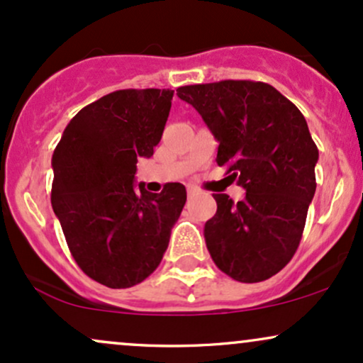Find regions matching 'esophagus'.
<instances>
[{"label": "esophagus", "mask_w": 363, "mask_h": 363, "mask_svg": "<svg viewBox=\"0 0 363 363\" xmlns=\"http://www.w3.org/2000/svg\"><path fill=\"white\" fill-rule=\"evenodd\" d=\"M196 191H198V189H196V187H193V186H189V187H187V194H194L196 193Z\"/></svg>", "instance_id": "1"}]
</instances>
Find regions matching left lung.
Here are the masks:
<instances>
[{"instance_id": "8db88e82", "label": "left lung", "mask_w": 363, "mask_h": 363, "mask_svg": "<svg viewBox=\"0 0 363 363\" xmlns=\"http://www.w3.org/2000/svg\"><path fill=\"white\" fill-rule=\"evenodd\" d=\"M177 95L218 141L216 164L245 189L239 203L213 194L216 213L205 223L211 259L237 281L268 280L297 251L315 193L319 152L306 118L262 82L187 85Z\"/></svg>"}]
</instances>
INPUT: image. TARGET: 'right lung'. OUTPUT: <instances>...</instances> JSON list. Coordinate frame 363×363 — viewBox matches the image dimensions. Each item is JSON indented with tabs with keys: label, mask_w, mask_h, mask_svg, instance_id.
Wrapping results in <instances>:
<instances>
[{
	"label": "right lung",
	"mask_w": 363,
	"mask_h": 363,
	"mask_svg": "<svg viewBox=\"0 0 363 363\" xmlns=\"http://www.w3.org/2000/svg\"><path fill=\"white\" fill-rule=\"evenodd\" d=\"M174 90L104 95L69 121L52 153V210L82 272L109 289L138 285L157 269L186 203V187L136 191L167 123Z\"/></svg>",
	"instance_id": "obj_1"
}]
</instances>
